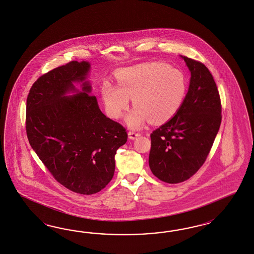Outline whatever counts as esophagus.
I'll use <instances>...</instances> for the list:
<instances>
[{
  "label": "esophagus",
  "instance_id": "1",
  "mask_svg": "<svg viewBox=\"0 0 254 254\" xmlns=\"http://www.w3.org/2000/svg\"><path fill=\"white\" fill-rule=\"evenodd\" d=\"M128 135H129L130 139L133 140V139H135V138L138 137V136H140L141 133H140V132H136V131H129V132H128Z\"/></svg>",
  "mask_w": 254,
  "mask_h": 254
}]
</instances>
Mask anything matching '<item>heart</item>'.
Returning a JSON list of instances; mask_svg holds the SVG:
<instances>
[{
    "label": "heart",
    "mask_w": 254,
    "mask_h": 254,
    "mask_svg": "<svg viewBox=\"0 0 254 254\" xmlns=\"http://www.w3.org/2000/svg\"><path fill=\"white\" fill-rule=\"evenodd\" d=\"M119 86L109 81L101 88L102 98L109 116L118 119L134 108L125 118L131 129H140L149 121L165 124L180 110L188 93V82L180 69L161 62H146L125 67L118 74Z\"/></svg>",
    "instance_id": "heart-1"
}]
</instances>
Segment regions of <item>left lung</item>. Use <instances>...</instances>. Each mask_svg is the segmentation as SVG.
I'll use <instances>...</instances> for the list:
<instances>
[{
    "label": "left lung",
    "instance_id": "8db88e82",
    "mask_svg": "<svg viewBox=\"0 0 254 254\" xmlns=\"http://www.w3.org/2000/svg\"><path fill=\"white\" fill-rule=\"evenodd\" d=\"M182 58L191 72L186 99L177 114L150 134V170L168 184L186 181L199 170L222 121L220 94L210 70L199 61Z\"/></svg>",
    "mask_w": 254,
    "mask_h": 254
}]
</instances>
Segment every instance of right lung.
<instances>
[{
  "label": "right lung",
  "mask_w": 254,
  "mask_h": 254,
  "mask_svg": "<svg viewBox=\"0 0 254 254\" xmlns=\"http://www.w3.org/2000/svg\"><path fill=\"white\" fill-rule=\"evenodd\" d=\"M90 64L71 61L42 75L29 90L26 131L29 144L57 181L75 193L105 189L115 172V154L128 134L102 113L88 94ZM74 81H83L78 92ZM68 91L77 94L66 97Z\"/></svg>",
  "instance_id": "right-lung-1"
}]
</instances>
